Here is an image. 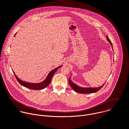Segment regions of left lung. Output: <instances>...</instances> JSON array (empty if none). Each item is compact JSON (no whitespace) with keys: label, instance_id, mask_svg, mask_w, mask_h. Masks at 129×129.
Here are the masks:
<instances>
[{"label":"left lung","instance_id":"left-lung-1","mask_svg":"<svg viewBox=\"0 0 129 129\" xmlns=\"http://www.w3.org/2000/svg\"><path fill=\"white\" fill-rule=\"evenodd\" d=\"M107 39L108 40V41L111 44L112 49H113V46H112V44L110 41V40L109 39L108 36H106ZM69 83L70 86L71 87V88L74 90L76 92L79 93H82V94H86V93H95L96 92L98 91L99 90H100L104 86V85L105 84V83L102 85L101 87H94V88H92V87H80L79 86H78L77 85L75 84V83H73L72 81L70 80V77L69 79Z\"/></svg>","mask_w":129,"mask_h":129}]
</instances>
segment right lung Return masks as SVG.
I'll use <instances>...</instances> for the list:
<instances>
[{
  "mask_svg": "<svg viewBox=\"0 0 129 129\" xmlns=\"http://www.w3.org/2000/svg\"><path fill=\"white\" fill-rule=\"evenodd\" d=\"M16 33L15 34L14 37H15ZM61 67H62V66H60L56 68H54V69L52 70L51 71H50L49 72L46 78L43 81H42L41 83H28V82L23 81L21 80L20 79H19V78H18V77L15 75V72L13 71V72L14 73V74L17 80L18 81V82H19L22 86H23L26 88L30 89L42 90V89H43L44 88H45V87H46L50 84V83L51 82V81L52 77L53 76L54 73L56 72V71Z\"/></svg>",
  "mask_w": 129,
  "mask_h": 129,
  "instance_id": "right-lung-1",
  "label": "right lung"
}]
</instances>
